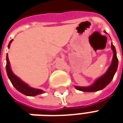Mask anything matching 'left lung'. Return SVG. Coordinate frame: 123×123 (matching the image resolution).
<instances>
[{
	"label": "left lung",
	"instance_id": "8db88e82",
	"mask_svg": "<svg viewBox=\"0 0 123 123\" xmlns=\"http://www.w3.org/2000/svg\"><path fill=\"white\" fill-rule=\"evenodd\" d=\"M111 48L113 51V58H112V64L109 67L108 71L105 74L103 75L99 78L96 80V81L93 84L88 87H82L75 86V88L78 91H83V92H95L102 90L107 85H108L114 76V74L117 71L118 68V58L117 56V52L116 49L114 48V45H111Z\"/></svg>",
	"mask_w": 123,
	"mask_h": 123
}]
</instances>
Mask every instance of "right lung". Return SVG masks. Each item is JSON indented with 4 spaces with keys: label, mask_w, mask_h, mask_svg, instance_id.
Listing matches in <instances>:
<instances>
[{
    "label": "right lung",
    "mask_w": 123,
    "mask_h": 123,
    "mask_svg": "<svg viewBox=\"0 0 123 123\" xmlns=\"http://www.w3.org/2000/svg\"><path fill=\"white\" fill-rule=\"evenodd\" d=\"M12 41H13V39L10 41L8 45L9 48L10 47V45H11ZM6 71L7 75H8V78L10 80L11 84L21 93L27 96H36L37 95H40V94H42V93L44 92L42 90L36 89V88H33L30 87L27 84L24 82L23 81H22L18 77H17L13 73V71H12V70L11 69V67H10V62H9V58H8L7 54H6Z\"/></svg>",
    "instance_id": "1"
}]
</instances>
